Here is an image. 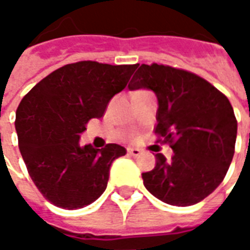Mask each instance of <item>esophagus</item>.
<instances>
[{
  "mask_svg": "<svg viewBox=\"0 0 250 250\" xmlns=\"http://www.w3.org/2000/svg\"><path fill=\"white\" fill-rule=\"evenodd\" d=\"M127 152H128V155H131V157H139L142 154L141 150H138V148H128Z\"/></svg>",
  "mask_w": 250,
  "mask_h": 250,
  "instance_id": "obj_1",
  "label": "esophagus"
}]
</instances>
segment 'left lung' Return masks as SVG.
<instances>
[{"mask_svg": "<svg viewBox=\"0 0 250 250\" xmlns=\"http://www.w3.org/2000/svg\"><path fill=\"white\" fill-rule=\"evenodd\" d=\"M128 88L157 95L155 132L174 155L155 154L145 188L173 206L198 204L220 186L234 155L237 120L230 102L202 77L173 66L142 64Z\"/></svg>", "mask_w": 250, "mask_h": 250, "instance_id": "obj_1", "label": "left lung"}]
</instances>
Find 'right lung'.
<instances>
[{"mask_svg":"<svg viewBox=\"0 0 250 250\" xmlns=\"http://www.w3.org/2000/svg\"><path fill=\"white\" fill-rule=\"evenodd\" d=\"M134 65L79 62L59 68L26 93L16 111L20 152L30 178L49 202L80 209L104 193L109 168L125 147L80 146L89 119H100L123 91Z\"/></svg>","mask_w":250,"mask_h":250,"instance_id":"add662e5","label":"right lung"}]
</instances>
